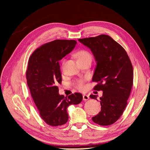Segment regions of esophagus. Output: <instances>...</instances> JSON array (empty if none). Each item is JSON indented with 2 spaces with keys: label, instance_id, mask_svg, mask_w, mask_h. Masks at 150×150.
<instances>
[{
  "label": "esophagus",
  "instance_id": "34e87169",
  "mask_svg": "<svg viewBox=\"0 0 150 150\" xmlns=\"http://www.w3.org/2000/svg\"><path fill=\"white\" fill-rule=\"evenodd\" d=\"M83 100L84 101H87L89 99V96L87 94H83Z\"/></svg>",
  "mask_w": 150,
  "mask_h": 150
}]
</instances>
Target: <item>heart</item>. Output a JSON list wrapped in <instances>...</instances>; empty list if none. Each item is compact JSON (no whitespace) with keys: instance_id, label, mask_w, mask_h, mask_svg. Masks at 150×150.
I'll return each mask as SVG.
<instances>
[{"instance_id":"obj_1","label":"heart","mask_w":150,"mask_h":150,"mask_svg":"<svg viewBox=\"0 0 150 150\" xmlns=\"http://www.w3.org/2000/svg\"><path fill=\"white\" fill-rule=\"evenodd\" d=\"M76 56L78 58V62L84 61L87 59H91V54L86 50H80L78 52L76 53ZM87 81L86 78H80L76 80L74 82V86L76 88H78L79 90H84L86 88V82Z\"/></svg>"}]
</instances>
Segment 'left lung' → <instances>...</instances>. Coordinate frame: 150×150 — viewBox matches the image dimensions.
<instances>
[{
	"label": "left lung",
	"instance_id": "8db88e82",
	"mask_svg": "<svg viewBox=\"0 0 150 150\" xmlns=\"http://www.w3.org/2000/svg\"><path fill=\"white\" fill-rule=\"evenodd\" d=\"M79 41L93 54L97 64L92 80L98 83L94 89L103 91L101 111L92 120L101 126L112 125L127 106L133 83L132 64L125 49L108 35L79 39ZM90 98L98 100L97 95L91 94Z\"/></svg>",
	"mask_w": 150,
	"mask_h": 150
}]
</instances>
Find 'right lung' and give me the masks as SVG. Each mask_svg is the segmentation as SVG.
<instances>
[{"mask_svg":"<svg viewBox=\"0 0 150 150\" xmlns=\"http://www.w3.org/2000/svg\"><path fill=\"white\" fill-rule=\"evenodd\" d=\"M76 43L74 40H54L35 49L29 59L27 83L39 115L50 126L66 123L69 118L68 106L83 100L79 93L67 98L59 95L57 87L62 82L59 61L70 53Z\"/></svg>","mask_w":150,"mask_h":150,"instance_id":"add662e5","label":"right lung"}]
</instances>
